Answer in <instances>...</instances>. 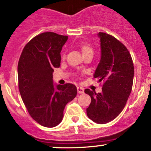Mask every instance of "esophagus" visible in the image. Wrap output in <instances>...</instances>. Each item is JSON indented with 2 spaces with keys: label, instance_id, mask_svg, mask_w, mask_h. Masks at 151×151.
<instances>
[{
  "label": "esophagus",
  "instance_id": "34e87169",
  "mask_svg": "<svg viewBox=\"0 0 151 151\" xmlns=\"http://www.w3.org/2000/svg\"><path fill=\"white\" fill-rule=\"evenodd\" d=\"M77 92L78 93H84V88L82 87H77Z\"/></svg>",
  "mask_w": 151,
  "mask_h": 151
}]
</instances>
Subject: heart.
I'll use <instances>...</instances> for the list:
<instances>
[{
	"instance_id": "b5f03b06",
	"label": "heart",
	"mask_w": 151,
	"mask_h": 151,
	"mask_svg": "<svg viewBox=\"0 0 151 151\" xmlns=\"http://www.w3.org/2000/svg\"><path fill=\"white\" fill-rule=\"evenodd\" d=\"M81 50L83 55L87 54V53H93L92 47H91V45H88V44H84V45H82Z\"/></svg>"
}]
</instances>
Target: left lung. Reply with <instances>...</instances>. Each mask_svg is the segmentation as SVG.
<instances>
[{
  "mask_svg": "<svg viewBox=\"0 0 151 151\" xmlns=\"http://www.w3.org/2000/svg\"><path fill=\"white\" fill-rule=\"evenodd\" d=\"M101 59L93 74L99 82H104L102 91L85 89L91 98L87 115L99 124L110 122L120 115L132 92L134 70L127 48L112 36L99 32Z\"/></svg>",
  "mask_w": 151,
  "mask_h": 151,
  "instance_id": "1",
  "label": "left lung"
}]
</instances>
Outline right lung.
<instances>
[{"label": "right lung", "instance_id": "add662e5", "mask_svg": "<svg viewBox=\"0 0 151 151\" xmlns=\"http://www.w3.org/2000/svg\"><path fill=\"white\" fill-rule=\"evenodd\" d=\"M68 36L46 32L35 36L25 45L17 67L19 90L33 120L52 128L63 120V110L77 93L74 85L53 83L55 68L60 65V52Z\"/></svg>", "mask_w": 151, "mask_h": 151}]
</instances>
